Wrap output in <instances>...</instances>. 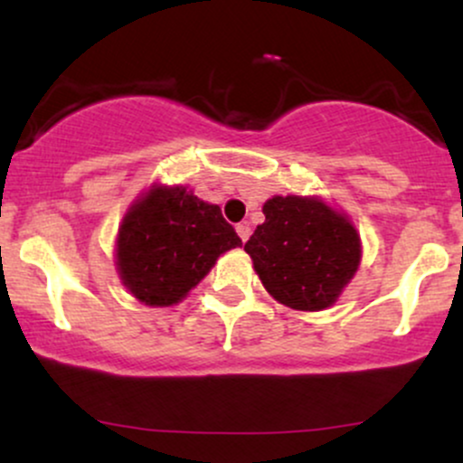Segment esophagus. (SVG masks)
Wrapping results in <instances>:
<instances>
[{
	"label": "esophagus",
	"mask_w": 463,
	"mask_h": 463,
	"mask_svg": "<svg viewBox=\"0 0 463 463\" xmlns=\"http://www.w3.org/2000/svg\"><path fill=\"white\" fill-rule=\"evenodd\" d=\"M237 235L241 237V241H248V237H250V226L246 224V222H243V224H237Z\"/></svg>",
	"instance_id": "obj_1"
}]
</instances>
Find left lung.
<instances>
[{"mask_svg":"<svg viewBox=\"0 0 463 463\" xmlns=\"http://www.w3.org/2000/svg\"><path fill=\"white\" fill-rule=\"evenodd\" d=\"M263 215L243 250L265 289L296 311L331 307L361 261V239L348 217L302 195H274Z\"/></svg>","mask_w":463,"mask_h":463,"instance_id":"1","label":"left lung"}]
</instances>
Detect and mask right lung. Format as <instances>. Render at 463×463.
<instances>
[{
    "instance_id": "1",
    "label": "right lung",
    "mask_w": 463,
    "mask_h": 463,
    "mask_svg": "<svg viewBox=\"0 0 463 463\" xmlns=\"http://www.w3.org/2000/svg\"><path fill=\"white\" fill-rule=\"evenodd\" d=\"M241 246L220 206L187 187L154 184L130 206L117 235V269L137 300L172 307L211 272L217 257Z\"/></svg>"
}]
</instances>
